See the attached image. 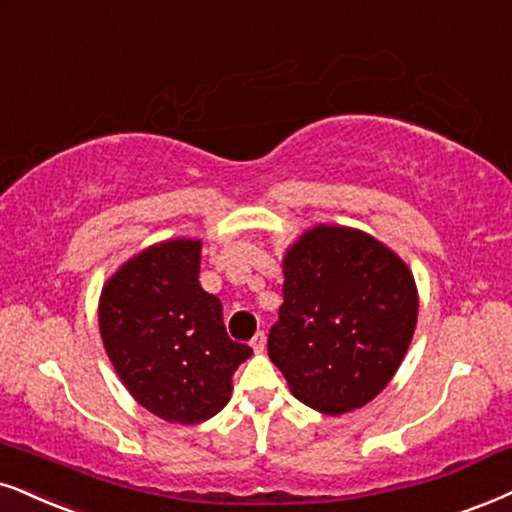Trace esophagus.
<instances>
[{"mask_svg":"<svg viewBox=\"0 0 512 512\" xmlns=\"http://www.w3.org/2000/svg\"><path fill=\"white\" fill-rule=\"evenodd\" d=\"M250 345H252V349H255L257 354H262V352H264V347H267V338H264V333H262V331L257 333L255 338L250 340Z\"/></svg>","mask_w":512,"mask_h":512,"instance_id":"esophagus-1","label":"esophagus"}]
</instances>
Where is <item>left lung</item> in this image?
Segmentation results:
<instances>
[{"label":"left lung","instance_id":"obj_1","mask_svg":"<svg viewBox=\"0 0 512 512\" xmlns=\"http://www.w3.org/2000/svg\"><path fill=\"white\" fill-rule=\"evenodd\" d=\"M283 276L269 359L314 411L361 409L390 383L416 331L409 267L364 231L321 224L286 252Z\"/></svg>","mask_w":512,"mask_h":512}]
</instances>
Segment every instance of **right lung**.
<instances>
[{"mask_svg": "<svg viewBox=\"0 0 512 512\" xmlns=\"http://www.w3.org/2000/svg\"><path fill=\"white\" fill-rule=\"evenodd\" d=\"M198 274L200 241L174 238L134 255L101 290L108 359L129 394L167 423L196 425L222 411L252 354L226 335L222 302Z\"/></svg>", "mask_w": 512, "mask_h": 512, "instance_id": "add662e5", "label": "right lung"}]
</instances>
